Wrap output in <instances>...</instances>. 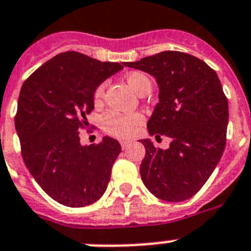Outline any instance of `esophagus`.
Listing matches in <instances>:
<instances>
[{
  "label": "esophagus",
  "instance_id": "obj_1",
  "mask_svg": "<svg viewBox=\"0 0 251 251\" xmlns=\"http://www.w3.org/2000/svg\"><path fill=\"white\" fill-rule=\"evenodd\" d=\"M130 143H131L130 140H126V139H121V140H120V144H121L122 150H126V148H127V146H129Z\"/></svg>",
  "mask_w": 251,
  "mask_h": 251
}]
</instances>
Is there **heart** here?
<instances>
[{
  "mask_svg": "<svg viewBox=\"0 0 251 251\" xmlns=\"http://www.w3.org/2000/svg\"><path fill=\"white\" fill-rule=\"evenodd\" d=\"M126 81L129 86L136 94H143L146 91L151 90L152 82L151 78L143 72H130L126 75ZM104 93V85H100L95 90L94 99L95 101H100L101 97ZM143 122V116L139 113H121V112L109 111L101 117V126L103 129L111 134V135L120 136V138H126V136L132 135L135 132L136 127Z\"/></svg>",
  "mask_w": 251,
  "mask_h": 251,
  "instance_id": "heart-1",
  "label": "heart"
}]
</instances>
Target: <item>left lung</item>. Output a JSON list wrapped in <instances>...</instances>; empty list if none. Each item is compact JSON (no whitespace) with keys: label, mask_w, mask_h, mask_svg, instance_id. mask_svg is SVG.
<instances>
[{"label":"left lung","mask_w":251,"mask_h":251,"mask_svg":"<svg viewBox=\"0 0 251 251\" xmlns=\"http://www.w3.org/2000/svg\"><path fill=\"white\" fill-rule=\"evenodd\" d=\"M125 67L156 78L158 103L147 127L172 139L168 150L142 139L140 176L152 195L169 202L191 199L217 168L226 147L228 100L214 69L193 55L162 51Z\"/></svg>","instance_id":"left-lung-1"}]
</instances>
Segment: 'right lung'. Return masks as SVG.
<instances>
[{
  "label": "right lung",
  "instance_id": "1",
  "mask_svg": "<svg viewBox=\"0 0 251 251\" xmlns=\"http://www.w3.org/2000/svg\"><path fill=\"white\" fill-rule=\"evenodd\" d=\"M124 67L77 51L58 54L20 89L15 129L24 164L49 196L69 207L91 205L104 195L121 152L116 139L82 146L98 86Z\"/></svg>",
  "mask_w": 251,
  "mask_h": 251
}]
</instances>
